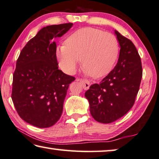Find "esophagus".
Masks as SVG:
<instances>
[{
  "label": "esophagus",
  "mask_w": 159,
  "mask_h": 159,
  "mask_svg": "<svg viewBox=\"0 0 159 159\" xmlns=\"http://www.w3.org/2000/svg\"><path fill=\"white\" fill-rule=\"evenodd\" d=\"M77 81H80V82L82 84L83 86V88H84V89L87 90L89 89V86H90V83L88 81V80H82V79H77L76 80Z\"/></svg>",
  "instance_id": "34e87169"
}]
</instances>
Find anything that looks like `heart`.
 <instances>
[{"instance_id": "heart-1", "label": "heart", "mask_w": 159, "mask_h": 159, "mask_svg": "<svg viewBox=\"0 0 159 159\" xmlns=\"http://www.w3.org/2000/svg\"><path fill=\"white\" fill-rule=\"evenodd\" d=\"M119 44L115 35L92 27L80 29L56 51L59 66L67 74L76 71L82 59L86 73L101 77L111 71L118 58Z\"/></svg>"}]
</instances>
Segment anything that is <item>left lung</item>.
<instances>
[{
	"label": "left lung",
	"instance_id": "1",
	"mask_svg": "<svg viewBox=\"0 0 159 159\" xmlns=\"http://www.w3.org/2000/svg\"><path fill=\"white\" fill-rule=\"evenodd\" d=\"M115 34L120 47L116 67L84 93L92 117L102 123L116 121L130 110L142 77L141 58L134 43L118 31Z\"/></svg>",
	"mask_w": 159,
	"mask_h": 159
}]
</instances>
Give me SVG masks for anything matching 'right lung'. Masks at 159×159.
Returning <instances> with one entry per match:
<instances>
[{
  "instance_id": "right-lung-1",
  "label": "right lung",
  "mask_w": 159,
  "mask_h": 159,
  "mask_svg": "<svg viewBox=\"0 0 159 159\" xmlns=\"http://www.w3.org/2000/svg\"><path fill=\"white\" fill-rule=\"evenodd\" d=\"M73 24L41 29L20 52L13 74L12 100L20 118L40 128L53 126L61 118L69 84L75 80L58 70L54 39Z\"/></svg>"
}]
</instances>
